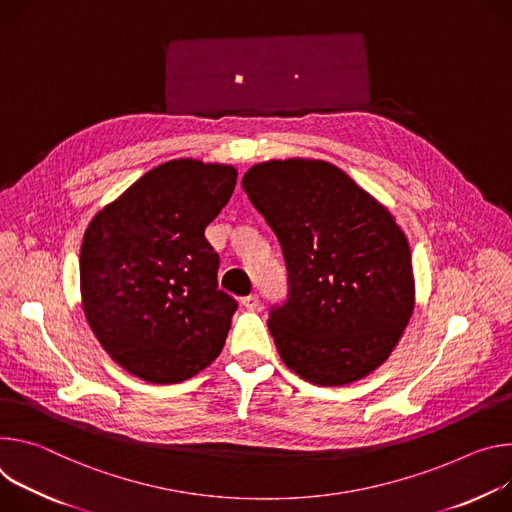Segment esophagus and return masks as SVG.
<instances>
[{"label": "esophagus", "instance_id": "esophagus-1", "mask_svg": "<svg viewBox=\"0 0 512 512\" xmlns=\"http://www.w3.org/2000/svg\"><path fill=\"white\" fill-rule=\"evenodd\" d=\"M242 305H244L246 309H250V311H256V309L260 307V301H258L256 295H248V297L242 299Z\"/></svg>", "mask_w": 512, "mask_h": 512}]
</instances>
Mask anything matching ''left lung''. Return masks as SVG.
<instances>
[{
	"label": "left lung",
	"instance_id": "obj_1",
	"mask_svg": "<svg viewBox=\"0 0 512 512\" xmlns=\"http://www.w3.org/2000/svg\"><path fill=\"white\" fill-rule=\"evenodd\" d=\"M276 234L289 295L270 309L280 360L319 386L376 370L415 307L411 248L390 211L325 160H268L242 179Z\"/></svg>",
	"mask_w": 512,
	"mask_h": 512
}]
</instances>
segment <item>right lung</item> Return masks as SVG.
<instances>
[{
	"instance_id": "1",
	"label": "right lung",
	"mask_w": 512,
	"mask_h": 512,
	"mask_svg": "<svg viewBox=\"0 0 512 512\" xmlns=\"http://www.w3.org/2000/svg\"><path fill=\"white\" fill-rule=\"evenodd\" d=\"M238 170L164 162L89 223L81 246L83 311L103 350L130 374L173 384L221 352L234 297L219 291L205 227L230 201Z\"/></svg>"
}]
</instances>
